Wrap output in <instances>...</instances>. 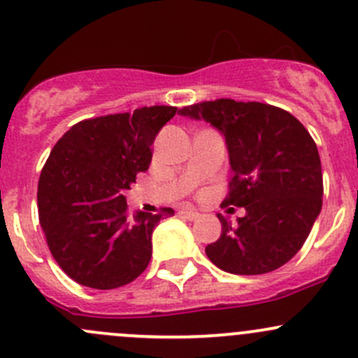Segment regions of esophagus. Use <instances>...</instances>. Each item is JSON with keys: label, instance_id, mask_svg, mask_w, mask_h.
<instances>
[{"label": "esophagus", "instance_id": "1", "mask_svg": "<svg viewBox=\"0 0 358 358\" xmlns=\"http://www.w3.org/2000/svg\"><path fill=\"white\" fill-rule=\"evenodd\" d=\"M180 215L183 216V218H187V220H190V222H196L197 218H199V213L197 211H194V209H182V211H180Z\"/></svg>", "mask_w": 358, "mask_h": 358}]
</instances>
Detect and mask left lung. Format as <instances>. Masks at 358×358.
<instances>
[{"instance_id": "left-lung-1", "label": "left lung", "mask_w": 358, "mask_h": 358, "mask_svg": "<svg viewBox=\"0 0 358 358\" xmlns=\"http://www.w3.org/2000/svg\"><path fill=\"white\" fill-rule=\"evenodd\" d=\"M178 114L222 133L232 171L223 202L246 209L236 223L218 215L222 236L206 246L208 258L236 275L268 273L289 262L322 209L319 150L305 126L279 107L230 99Z\"/></svg>"}]
</instances>
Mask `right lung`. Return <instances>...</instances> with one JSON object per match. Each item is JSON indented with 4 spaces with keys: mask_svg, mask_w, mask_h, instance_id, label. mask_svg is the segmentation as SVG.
<instances>
[{
    "mask_svg": "<svg viewBox=\"0 0 358 358\" xmlns=\"http://www.w3.org/2000/svg\"><path fill=\"white\" fill-rule=\"evenodd\" d=\"M175 114L154 106L86 119L50 152L38 183L39 223L53 258L81 286L115 289L149 265L154 229L175 211L129 215L124 192L149 169L150 147Z\"/></svg>",
    "mask_w": 358,
    "mask_h": 358,
    "instance_id": "1",
    "label": "right lung"
}]
</instances>
